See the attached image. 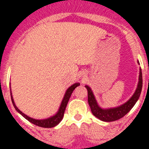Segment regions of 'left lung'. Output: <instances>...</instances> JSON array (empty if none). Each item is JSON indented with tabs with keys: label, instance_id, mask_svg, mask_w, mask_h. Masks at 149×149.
<instances>
[{
	"label": "left lung",
	"instance_id": "8db88e82",
	"mask_svg": "<svg viewBox=\"0 0 149 149\" xmlns=\"http://www.w3.org/2000/svg\"><path fill=\"white\" fill-rule=\"evenodd\" d=\"M85 86L87 89V93H88L89 105L91 107V111L93 115L103 121H107V122L114 121L118 119H120L125 114H127L138 101L140 94H141V89H142V72H141V70L140 69L139 84H138L136 91L133 96L126 103L120 106L114 107V108L103 109L100 107L97 103L95 97L93 95V91H91L90 86H88L87 85H86Z\"/></svg>",
	"mask_w": 149,
	"mask_h": 149
}]
</instances>
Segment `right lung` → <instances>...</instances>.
Returning a JSON list of instances; mask_svg holds the SVG:
<instances>
[{"label": "right lung", "instance_id": "obj_1", "mask_svg": "<svg viewBox=\"0 0 149 149\" xmlns=\"http://www.w3.org/2000/svg\"><path fill=\"white\" fill-rule=\"evenodd\" d=\"M79 86V83H76L73 85H72L71 86H70L69 88L67 89V91L65 92V96L63 99V101L61 103V105L59 107V109H58V112L56 113V115L52 116V117H50V118H47V119H43V120H36V119H33V118H30L29 116H27L26 114H24V113H22V111H20L19 109L17 108L16 105H15V102H14V100H13L12 96H11V101H12V104L15 107V110L22 114L23 117H24L25 119L30 121L31 123L34 124L35 125H37V126H39V127H53L55 126L58 125V123L60 122L61 120H63V116H64V112H65V107L67 106L68 101L70 100V97H71V94H72V91H74V89L77 87V86ZM11 94V93H10Z\"/></svg>", "mask_w": 149, "mask_h": 149}]
</instances>
